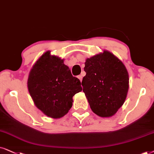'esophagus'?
<instances>
[{"label": "esophagus", "mask_w": 154, "mask_h": 154, "mask_svg": "<svg viewBox=\"0 0 154 154\" xmlns=\"http://www.w3.org/2000/svg\"><path fill=\"white\" fill-rule=\"evenodd\" d=\"M77 77H78L79 80H80V81L82 82V78H83V75H79Z\"/></svg>", "instance_id": "obj_1"}]
</instances>
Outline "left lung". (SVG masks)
<instances>
[{
	"instance_id": "1",
	"label": "left lung",
	"mask_w": 154,
	"mask_h": 154,
	"mask_svg": "<svg viewBox=\"0 0 154 154\" xmlns=\"http://www.w3.org/2000/svg\"><path fill=\"white\" fill-rule=\"evenodd\" d=\"M82 85L94 113L103 118L115 115L123 105L129 89L125 66L109 51L87 58Z\"/></svg>"
}]
</instances>
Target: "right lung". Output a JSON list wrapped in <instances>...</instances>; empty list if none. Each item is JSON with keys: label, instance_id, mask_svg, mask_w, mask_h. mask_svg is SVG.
I'll list each match as a JSON object with an SVG mask.
<instances>
[{"label": "right lung", "instance_id": "1", "mask_svg": "<svg viewBox=\"0 0 154 154\" xmlns=\"http://www.w3.org/2000/svg\"><path fill=\"white\" fill-rule=\"evenodd\" d=\"M27 87L36 107L46 116L60 118L72 106V97L82 90L79 79L73 77L64 60L44 53L31 69Z\"/></svg>", "mask_w": 154, "mask_h": 154}]
</instances>
